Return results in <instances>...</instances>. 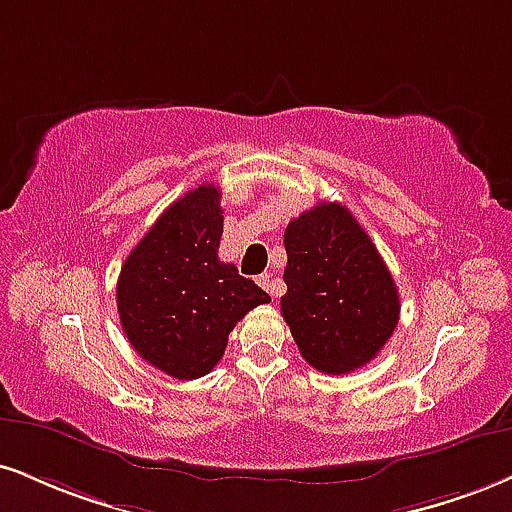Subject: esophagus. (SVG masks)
I'll return each mask as SVG.
<instances>
[{
	"label": "esophagus",
	"mask_w": 512,
	"mask_h": 512,
	"mask_svg": "<svg viewBox=\"0 0 512 512\" xmlns=\"http://www.w3.org/2000/svg\"><path fill=\"white\" fill-rule=\"evenodd\" d=\"M257 283H260V286H262L264 291H267L269 295H272V298H276V295H279V291H276V283H274V279H272V274H260V276H257Z\"/></svg>",
	"instance_id": "obj_1"
}]
</instances>
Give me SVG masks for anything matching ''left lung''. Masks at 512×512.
<instances>
[{"instance_id": "left-lung-1", "label": "left lung", "mask_w": 512, "mask_h": 512, "mask_svg": "<svg viewBox=\"0 0 512 512\" xmlns=\"http://www.w3.org/2000/svg\"><path fill=\"white\" fill-rule=\"evenodd\" d=\"M281 315L300 355L326 374L367 365L396 331L400 300L377 245L338 202H317L283 233Z\"/></svg>"}]
</instances>
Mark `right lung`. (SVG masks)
<instances>
[{"mask_svg": "<svg viewBox=\"0 0 512 512\" xmlns=\"http://www.w3.org/2000/svg\"><path fill=\"white\" fill-rule=\"evenodd\" d=\"M221 233V193L202 183L164 209L116 283L119 319L135 353L181 381L212 372L233 326L272 300L219 260Z\"/></svg>", "mask_w": 512, "mask_h": 512, "instance_id": "obj_1", "label": "right lung"}]
</instances>
